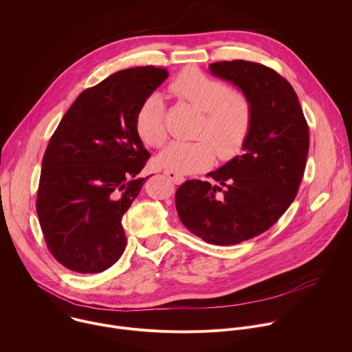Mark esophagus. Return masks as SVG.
I'll list each match as a JSON object with an SVG mask.
<instances>
[{
    "mask_svg": "<svg viewBox=\"0 0 352 352\" xmlns=\"http://www.w3.org/2000/svg\"><path fill=\"white\" fill-rule=\"evenodd\" d=\"M165 175L175 183V184H182L184 182V177L182 175H179L177 172H173V170H168L165 169Z\"/></svg>",
    "mask_w": 352,
    "mask_h": 352,
    "instance_id": "esophagus-1",
    "label": "esophagus"
}]
</instances>
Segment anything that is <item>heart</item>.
<instances>
[{"instance_id": "obj_1", "label": "heart", "mask_w": 352, "mask_h": 352, "mask_svg": "<svg viewBox=\"0 0 352 352\" xmlns=\"http://www.w3.org/2000/svg\"><path fill=\"white\" fill-rule=\"evenodd\" d=\"M170 93L202 112L197 142H172L158 155L162 168L192 175L212 166L217 153L230 160L240 153L252 126L250 98L222 80L197 69H186L170 85ZM135 130L148 147H160L166 138L165 102L158 93L150 94L135 113Z\"/></svg>"}]
</instances>
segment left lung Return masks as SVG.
<instances>
[{"mask_svg":"<svg viewBox=\"0 0 352 352\" xmlns=\"http://www.w3.org/2000/svg\"><path fill=\"white\" fill-rule=\"evenodd\" d=\"M210 74L233 83L254 111L243 154L176 191L182 223L204 241L233 245L270 229L294 201L304 176L309 130L292 85L273 69L248 60L209 65ZM218 182V185H214ZM221 185L227 187L222 196Z\"/></svg>","mask_w":352,"mask_h":352,"instance_id":"1","label":"left lung"}]
</instances>
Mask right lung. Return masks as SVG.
Here are the masks:
<instances>
[{"instance_id": "add662e5", "label": "right lung", "mask_w": 352, "mask_h": 352, "mask_svg": "<svg viewBox=\"0 0 352 352\" xmlns=\"http://www.w3.org/2000/svg\"><path fill=\"white\" fill-rule=\"evenodd\" d=\"M168 70L137 66L85 90L54 131L41 164L36 209L48 250L78 273H100L123 254L122 217L150 177L135 130L142 102Z\"/></svg>"}]
</instances>
